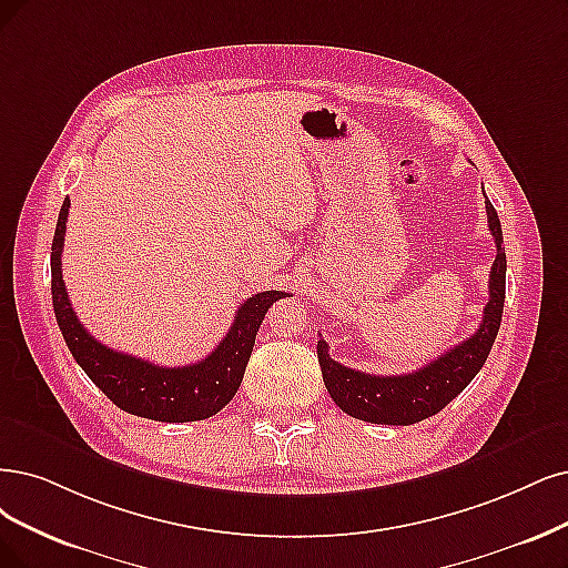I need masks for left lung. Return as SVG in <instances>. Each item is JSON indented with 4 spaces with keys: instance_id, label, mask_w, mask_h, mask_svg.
<instances>
[{
    "instance_id": "8db88e82",
    "label": "left lung",
    "mask_w": 568,
    "mask_h": 568,
    "mask_svg": "<svg viewBox=\"0 0 568 568\" xmlns=\"http://www.w3.org/2000/svg\"><path fill=\"white\" fill-rule=\"evenodd\" d=\"M485 205L489 231L496 241V260L489 273V302L477 332L422 369L397 376H376L344 367L329 358L327 344L318 342L323 382L342 412L367 424H418L445 409L487 363L500 327L503 302H506V250L500 247L503 231L496 207L487 196Z\"/></svg>"
}]
</instances>
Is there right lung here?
<instances>
[{
	"label": "right lung",
	"mask_w": 568,
	"mask_h": 568,
	"mask_svg": "<svg viewBox=\"0 0 568 568\" xmlns=\"http://www.w3.org/2000/svg\"><path fill=\"white\" fill-rule=\"evenodd\" d=\"M70 199L62 201L55 236L51 245V295L58 327L79 367L89 379L129 414L152 418L163 424L203 422L217 414L236 395L255 346L257 329L266 311L287 292L266 290L252 295L236 311V318L220 346L201 363L184 367H159L150 361L133 358L93 339L77 318L70 304L65 281H62L60 255L65 245Z\"/></svg>",
	"instance_id": "obj_1"
}]
</instances>
